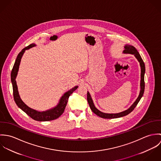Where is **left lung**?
Masks as SVG:
<instances>
[{
  "label": "left lung",
  "mask_w": 161,
  "mask_h": 161,
  "mask_svg": "<svg viewBox=\"0 0 161 161\" xmlns=\"http://www.w3.org/2000/svg\"><path fill=\"white\" fill-rule=\"evenodd\" d=\"M123 53L134 54L135 56L136 57V58L138 59L139 64H140V66H141V83H140L141 90H140V92H139V95L137 99L136 100V101L134 102V103L128 110H126L124 112L118 113V114H105V113H103V112H100V110H98L95 107L92 98H91V96L89 92H87V101H88V103L89 104L91 109L92 110V112L95 114H96L97 116H100L102 118H107V119L117 118H120V117L128 115L136 107V105H138V102L141 100V97L143 95L144 92V87H145V83H144L145 65H144V63L143 62V60L142 59V58H141L139 53H138L137 49L134 46H131V45H125V50L123 51Z\"/></svg>",
  "instance_id": "obj_1"
}]
</instances>
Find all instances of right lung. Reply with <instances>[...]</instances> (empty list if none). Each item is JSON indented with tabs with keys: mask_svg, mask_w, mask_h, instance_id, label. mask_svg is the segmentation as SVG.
Instances as JSON below:
<instances>
[{
	"mask_svg": "<svg viewBox=\"0 0 161 161\" xmlns=\"http://www.w3.org/2000/svg\"><path fill=\"white\" fill-rule=\"evenodd\" d=\"M36 46L35 44H31L25 48H23L21 52L18 54L17 59L15 60V64L14 65L13 69L12 70L11 72V81L12 84V87H13V95H14V100L17 105V106L23 110L24 112H25L27 115L29 116H30L32 119L36 120V121H51L54 120L55 119H57L59 118L61 115H62L65 110L66 106L67 105L68 98L69 96L73 93L74 91H75L78 86H75L69 90V91L66 92L61 98L59 103L54 108H51L50 110H46L45 112H38L35 110H33L30 107H28L26 104L22 100V99L20 97V95L19 94V91H18V88L17 86V82H16V77L17 75V73L19 71V68L20 66V63L21 61L22 57L23 56L24 52L25 50L28 49L33 46Z\"/></svg>",
	"mask_w": 161,
	"mask_h": 161,
	"instance_id": "obj_1",
	"label": "right lung"
}]
</instances>
